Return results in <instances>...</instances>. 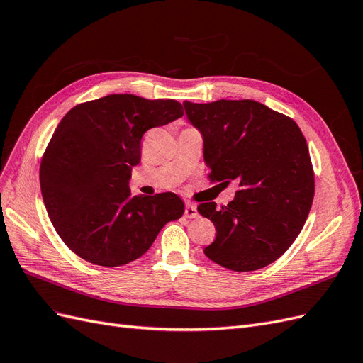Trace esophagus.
<instances>
[{"label":"esophagus","mask_w":363,"mask_h":363,"mask_svg":"<svg viewBox=\"0 0 363 363\" xmlns=\"http://www.w3.org/2000/svg\"><path fill=\"white\" fill-rule=\"evenodd\" d=\"M184 216L186 218H196L199 216V212H196V206L195 204H186L184 207Z\"/></svg>","instance_id":"obj_1"}]
</instances>
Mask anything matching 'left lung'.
Returning <instances> with one entry per match:
<instances>
[{"label": "left lung", "mask_w": 363, "mask_h": 363, "mask_svg": "<svg viewBox=\"0 0 363 363\" xmlns=\"http://www.w3.org/2000/svg\"><path fill=\"white\" fill-rule=\"evenodd\" d=\"M183 106L203 136L208 177L239 188L221 208L213 201L196 207L216 228L204 255L240 272L269 265L300 235L313 201V168L300 127L252 100Z\"/></svg>", "instance_id": "obj_1"}]
</instances>
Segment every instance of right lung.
I'll use <instances>...</instances> for the list:
<instances>
[{
    "label": "right lung",
    "instance_id": "right-lung-1",
    "mask_svg": "<svg viewBox=\"0 0 363 363\" xmlns=\"http://www.w3.org/2000/svg\"><path fill=\"white\" fill-rule=\"evenodd\" d=\"M182 116L175 100L131 94L98 98L63 116L40 162V191L54 228L77 256L107 268L125 265L183 215L179 195H131L128 188L145 131Z\"/></svg>",
    "mask_w": 363,
    "mask_h": 363
}]
</instances>
